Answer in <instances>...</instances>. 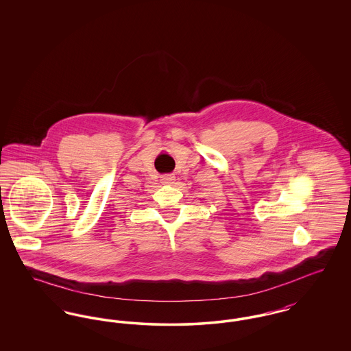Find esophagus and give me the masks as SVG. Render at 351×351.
Instances as JSON below:
<instances>
[{"mask_svg": "<svg viewBox=\"0 0 351 351\" xmlns=\"http://www.w3.org/2000/svg\"><path fill=\"white\" fill-rule=\"evenodd\" d=\"M160 180H162V183L167 184V185H171V184L175 183V175H172V173H167V175H163L162 178H160Z\"/></svg>", "mask_w": 351, "mask_h": 351, "instance_id": "obj_1", "label": "esophagus"}]
</instances>
